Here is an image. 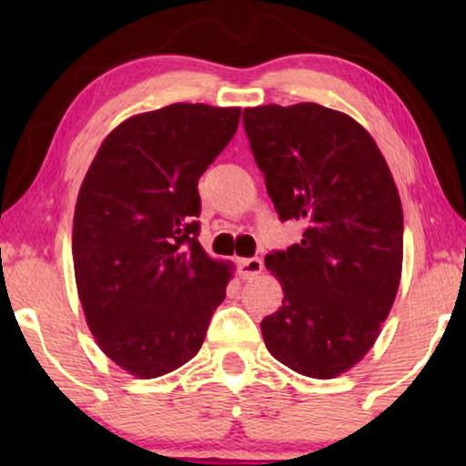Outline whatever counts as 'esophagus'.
Instances as JSON below:
<instances>
[{"label": "esophagus", "mask_w": 466, "mask_h": 466, "mask_svg": "<svg viewBox=\"0 0 466 466\" xmlns=\"http://www.w3.org/2000/svg\"><path fill=\"white\" fill-rule=\"evenodd\" d=\"M238 269H239V276L244 279H252L257 278L260 271H263V260L260 258H239L238 260Z\"/></svg>", "instance_id": "1"}]
</instances>
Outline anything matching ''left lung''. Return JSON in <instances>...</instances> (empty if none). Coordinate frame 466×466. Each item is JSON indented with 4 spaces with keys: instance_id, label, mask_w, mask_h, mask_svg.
Instances as JSON below:
<instances>
[{
    "instance_id": "8db88e82",
    "label": "left lung",
    "mask_w": 466,
    "mask_h": 466,
    "mask_svg": "<svg viewBox=\"0 0 466 466\" xmlns=\"http://www.w3.org/2000/svg\"><path fill=\"white\" fill-rule=\"evenodd\" d=\"M244 129L279 218L301 244L267 254L282 308L260 322L265 346L316 380L365 359L403 269V208L378 144L352 116L318 104L244 110Z\"/></svg>"
}]
</instances>
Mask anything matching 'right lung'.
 I'll return each instance as SVG.
<instances>
[{
	"mask_svg": "<svg viewBox=\"0 0 466 466\" xmlns=\"http://www.w3.org/2000/svg\"><path fill=\"white\" fill-rule=\"evenodd\" d=\"M239 107L171 104L107 133L82 180L72 254L88 329L136 378H161L199 352L233 265L197 233V184L231 142Z\"/></svg>",
	"mask_w": 466,
	"mask_h": 466,
	"instance_id": "obj_1",
	"label": "right lung"
}]
</instances>
